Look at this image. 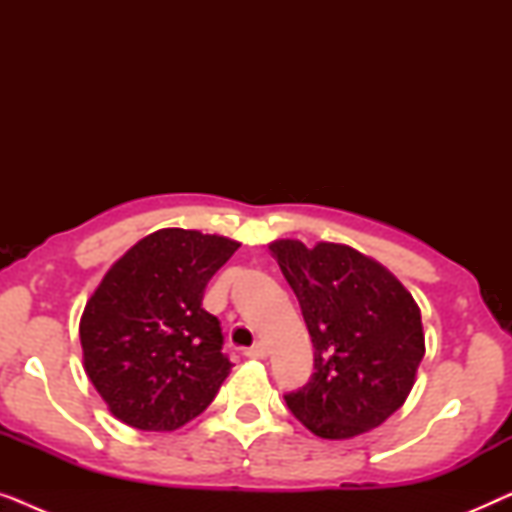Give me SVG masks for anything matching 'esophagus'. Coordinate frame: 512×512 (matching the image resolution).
Returning <instances> with one entry per match:
<instances>
[{
	"instance_id": "34e87169",
	"label": "esophagus",
	"mask_w": 512,
	"mask_h": 512,
	"mask_svg": "<svg viewBox=\"0 0 512 512\" xmlns=\"http://www.w3.org/2000/svg\"><path fill=\"white\" fill-rule=\"evenodd\" d=\"M244 356H249V359H265V356H268V347H265L263 342H256L254 347H249L247 352H244Z\"/></svg>"
}]
</instances>
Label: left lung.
Returning a JSON list of instances; mask_svg holds the SVG:
<instances>
[{
    "label": "left lung",
    "mask_w": 512,
    "mask_h": 512,
    "mask_svg": "<svg viewBox=\"0 0 512 512\" xmlns=\"http://www.w3.org/2000/svg\"><path fill=\"white\" fill-rule=\"evenodd\" d=\"M296 293L314 347V373L286 405L314 436H361L405 403L424 359L422 312L375 258L347 244H268Z\"/></svg>",
    "instance_id": "left-lung-1"
}]
</instances>
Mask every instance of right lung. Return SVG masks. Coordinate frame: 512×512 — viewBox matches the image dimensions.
<instances>
[{
	"mask_svg": "<svg viewBox=\"0 0 512 512\" xmlns=\"http://www.w3.org/2000/svg\"><path fill=\"white\" fill-rule=\"evenodd\" d=\"M240 242L160 228L107 270L83 307V368L116 419L174 431L207 410L233 363L202 307L207 282Z\"/></svg>",
	"mask_w": 512,
	"mask_h": 512,
	"instance_id": "add662e5",
	"label": "right lung"
}]
</instances>
